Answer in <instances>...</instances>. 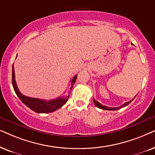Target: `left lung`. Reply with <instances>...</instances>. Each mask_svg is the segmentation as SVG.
Listing matches in <instances>:
<instances>
[{
	"mask_svg": "<svg viewBox=\"0 0 155 155\" xmlns=\"http://www.w3.org/2000/svg\"><path fill=\"white\" fill-rule=\"evenodd\" d=\"M134 98H133L131 101H128V102L125 103V104H123L122 106H119V107H115V108H110V107H108V106H104V105L101 104L99 102L96 101L95 100L94 98V104L96 105V106L97 107H98V108L103 109V110H118V109H120V108H123V107L127 106V105H128L129 104H130L131 101H133Z\"/></svg>",
	"mask_w": 155,
	"mask_h": 155,
	"instance_id": "1",
	"label": "left lung"
}]
</instances>
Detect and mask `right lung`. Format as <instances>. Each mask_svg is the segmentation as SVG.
Masks as SVG:
<instances>
[{
  "mask_svg": "<svg viewBox=\"0 0 155 155\" xmlns=\"http://www.w3.org/2000/svg\"><path fill=\"white\" fill-rule=\"evenodd\" d=\"M76 78H77V75L74 76V77L72 79L71 81V87L69 88V92L66 93V94L64 95L63 96L58 97L57 98L52 99V100L45 101L39 98H31V97L24 96L23 94H22L20 92L19 89H18L17 84H16L13 64V69H12V84H13V86L15 94H17V96L19 97L21 101L25 106H28L32 110L38 113H51L57 110V109L60 108L61 106H63L67 102L68 98H69L70 95V92H71V88L73 87L74 83H75Z\"/></svg>",
  "mask_w": 155,
  "mask_h": 155,
  "instance_id": "right-lung-1",
  "label": "right lung"
}]
</instances>
